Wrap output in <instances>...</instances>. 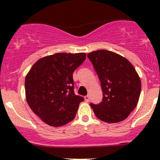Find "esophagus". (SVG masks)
I'll return each instance as SVG.
<instances>
[{"label":"esophagus","instance_id":"34e87169","mask_svg":"<svg viewBox=\"0 0 160 160\" xmlns=\"http://www.w3.org/2000/svg\"><path fill=\"white\" fill-rule=\"evenodd\" d=\"M84 98H85V101L86 102H89V99H90V98H89V95H86V96L84 97Z\"/></svg>","mask_w":160,"mask_h":160}]
</instances>
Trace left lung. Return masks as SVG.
<instances>
[{
    "label": "left lung",
    "instance_id": "obj_1",
    "mask_svg": "<svg viewBox=\"0 0 160 160\" xmlns=\"http://www.w3.org/2000/svg\"><path fill=\"white\" fill-rule=\"evenodd\" d=\"M101 81L103 98L90 104L99 120L109 123L124 120L136 107L141 83L135 68L126 58L100 49L87 54Z\"/></svg>",
    "mask_w": 160,
    "mask_h": 160
}]
</instances>
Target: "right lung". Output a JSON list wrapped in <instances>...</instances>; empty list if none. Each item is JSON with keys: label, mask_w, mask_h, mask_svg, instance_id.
<instances>
[{"label": "right lung", "mask_w": 160, "mask_h": 160, "mask_svg": "<svg viewBox=\"0 0 160 160\" xmlns=\"http://www.w3.org/2000/svg\"><path fill=\"white\" fill-rule=\"evenodd\" d=\"M86 53H56L40 58L25 78L26 100L43 122L58 127L76 116L83 97L74 94L73 72L85 61Z\"/></svg>", "instance_id": "add662e5"}]
</instances>
